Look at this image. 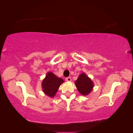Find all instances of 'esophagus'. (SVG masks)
<instances>
[{"label": "esophagus", "instance_id": "1", "mask_svg": "<svg viewBox=\"0 0 133 133\" xmlns=\"http://www.w3.org/2000/svg\"><path fill=\"white\" fill-rule=\"evenodd\" d=\"M66 81L67 82H71V78L70 77H67L66 78Z\"/></svg>", "mask_w": 133, "mask_h": 133}]
</instances>
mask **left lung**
<instances>
[{"label": "left lung", "instance_id": "8db88e82", "mask_svg": "<svg viewBox=\"0 0 133 133\" xmlns=\"http://www.w3.org/2000/svg\"><path fill=\"white\" fill-rule=\"evenodd\" d=\"M79 93L83 96H87L92 91L94 87L93 81L85 73H81L75 83Z\"/></svg>", "mask_w": 133, "mask_h": 133}]
</instances>
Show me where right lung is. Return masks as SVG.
Here are the masks:
<instances>
[{
    "label": "right lung",
    "mask_w": 133,
    "mask_h": 133,
    "mask_svg": "<svg viewBox=\"0 0 133 133\" xmlns=\"http://www.w3.org/2000/svg\"><path fill=\"white\" fill-rule=\"evenodd\" d=\"M64 80L56 76L52 72H48L46 77L42 82V90L44 93L50 97H54Z\"/></svg>",
    "instance_id": "right-lung-1"
}]
</instances>
